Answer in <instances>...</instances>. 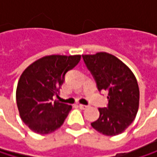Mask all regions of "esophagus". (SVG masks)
<instances>
[{
	"instance_id": "34e87169",
	"label": "esophagus",
	"mask_w": 157,
	"mask_h": 157,
	"mask_svg": "<svg viewBox=\"0 0 157 157\" xmlns=\"http://www.w3.org/2000/svg\"><path fill=\"white\" fill-rule=\"evenodd\" d=\"M79 107H80V109L84 110L88 107V105H81V104H80V105H79Z\"/></svg>"
}]
</instances>
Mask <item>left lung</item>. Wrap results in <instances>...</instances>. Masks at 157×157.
<instances>
[{
    "instance_id": "1",
    "label": "left lung",
    "mask_w": 157,
    "mask_h": 157,
    "mask_svg": "<svg viewBox=\"0 0 157 157\" xmlns=\"http://www.w3.org/2000/svg\"><path fill=\"white\" fill-rule=\"evenodd\" d=\"M82 58L98 90L108 92V106L98 108L100 116L91 124L92 127L108 136L122 134L133 123L138 111L137 80L125 63L111 53L100 52L83 54Z\"/></svg>"
}]
</instances>
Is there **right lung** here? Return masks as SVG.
I'll return each mask as SVG.
<instances>
[{
	"label": "right lung",
	"instance_id": "obj_1",
	"mask_svg": "<svg viewBox=\"0 0 157 157\" xmlns=\"http://www.w3.org/2000/svg\"><path fill=\"white\" fill-rule=\"evenodd\" d=\"M81 55H47L31 63L20 76L16 103L22 122L34 133L48 135L62 126L71 105L53 101Z\"/></svg>",
	"mask_w": 157,
	"mask_h": 157
}]
</instances>
